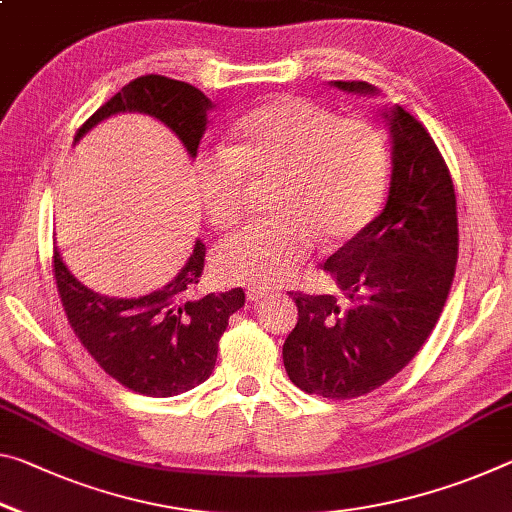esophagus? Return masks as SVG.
Returning <instances> with one entry per match:
<instances>
[{
  "instance_id": "esophagus-1",
  "label": "esophagus",
  "mask_w": 512,
  "mask_h": 512,
  "mask_svg": "<svg viewBox=\"0 0 512 512\" xmlns=\"http://www.w3.org/2000/svg\"><path fill=\"white\" fill-rule=\"evenodd\" d=\"M246 296H248V300H253V303H257V300L269 298L271 291H269V289H262V287H248Z\"/></svg>"
}]
</instances>
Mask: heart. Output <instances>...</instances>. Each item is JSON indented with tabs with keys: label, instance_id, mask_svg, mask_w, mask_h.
I'll return each instance as SVG.
<instances>
[{
	"label": "heart",
	"instance_id": "heart-1",
	"mask_svg": "<svg viewBox=\"0 0 512 512\" xmlns=\"http://www.w3.org/2000/svg\"><path fill=\"white\" fill-rule=\"evenodd\" d=\"M383 134L307 97L280 95L246 113L227 152L198 161V193L216 230L246 214L250 184L275 182L273 221L227 239L214 255L223 282L275 287L294 278L316 246L339 248L367 227L387 189Z\"/></svg>",
	"mask_w": 512,
	"mask_h": 512
}]
</instances>
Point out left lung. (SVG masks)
<instances>
[{
    "label": "left lung",
    "mask_w": 512,
    "mask_h": 512,
    "mask_svg": "<svg viewBox=\"0 0 512 512\" xmlns=\"http://www.w3.org/2000/svg\"><path fill=\"white\" fill-rule=\"evenodd\" d=\"M332 88L378 95L367 81ZM392 143L387 202L323 264L348 298L294 294L298 323L282 346L291 383L323 399H353L394 378L431 335L458 262L456 191L440 150L399 104L383 109Z\"/></svg>",
    "instance_id": "left-lung-1"
}]
</instances>
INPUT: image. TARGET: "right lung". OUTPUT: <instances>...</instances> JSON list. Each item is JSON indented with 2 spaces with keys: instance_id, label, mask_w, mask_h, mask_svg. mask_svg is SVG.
I'll return each mask as SVG.
<instances>
[{
  "instance_id": "obj_1",
  "label": "right lung",
  "mask_w": 512,
  "mask_h": 512,
  "mask_svg": "<svg viewBox=\"0 0 512 512\" xmlns=\"http://www.w3.org/2000/svg\"><path fill=\"white\" fill-rule=\"evenodd\" d=\"M214 109L209 97L186 81L145 75L102 104L79 127L75 143L95 125L118 113H145L173 132L191 159ZM205 266V243L196 239L191 257L164 287L145 296L116 298L97 294L77 280L54 246V278L63 310L79 342L95 362L136 394L166 399L212 376L218 339L230 316L246 303L243 289L198 298L196 285Z\"/></svg>"
}]
</instances>
